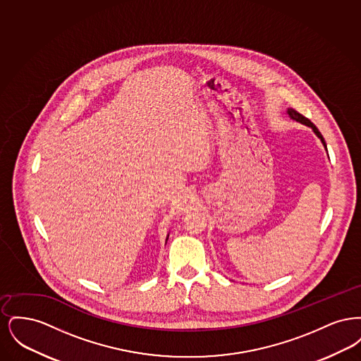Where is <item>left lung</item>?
Returning a JSON list of instances; mask_svg holds the SVG:
<instances>
[{
	"mask_svg": "<svg viewBox=\"0 0 361 361\" xmlns=\"http://www.w3.org/2000/svg\"><path fill=\"white\" fill-rule=\"evenodd\" d=\"M287 114L290 115V118L291 119H293V121H299V123H302V124H306V126H309V127H311L312 130H314V133L317 134V137H319L321 140H322V143H324V146L326 147V143H325V139H324V137H322V134L318 131V128L314 126V123H311V121L310 119H307V118H305L302 114H299L298 111H295V109H292V108H288V111H287Z\"/></svg>",
	"mask_w": 361,
	"mask_h": 361,
	"instance_id": "1",
	"label": "left lung"
}]
</instances>
